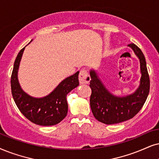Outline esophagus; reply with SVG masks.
I'll use <instances>...</instances> for the list:
<instances>
[{
	"mask_svg": "<svg viewBox=\"0 0 159 159\" xmlns=\"http://www.w3.org/2000/svg\"><path fill=\"white\" fill-rule=\"evenodd\" d=\"M78 79H79V82L81 84H88L89 83L91 78H90V76L88 74V72L86 71V70L83 69L80 72Z\"/></svg>",
	"mask_w": 159,
	"mask_h": 159,
	"instance_id": "34e87169",
	"label": "esophagus"
}]
</instances>
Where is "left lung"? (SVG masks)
<instances>
[{"label":"left lung","instance_id":"1","mask_svg":"<svg viewBox=\"0 0 159 159\" xmlns=\"http://www.w3.org/2000/svg\"><path fill=\"white\" fill-rule=\"evenodd\" d=\"M129 46L139 59L142 73L140 85L134 94L125 97H116L106 89L95 72L90 71V107L95 119L104 124L120 123L133 118L142 109L149 94L150 78L145 58L135 44L130 43Z\"/></svg>","mask_w":159,"mask_h":159}]
</instances>
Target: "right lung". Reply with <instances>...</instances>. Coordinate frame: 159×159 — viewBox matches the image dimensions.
Returning a JSON list of instances; mask_svg holds the SVG:
<instances>
[{"label":"right lung","instance_id":"add662e5","mask_svg":"<svg viewBox=\"0 0 159 159\" xmlns=\"http://www.w3.org/2000/svg\"><path fill=\"white\" fill-rule=\"evenodd\" d=\"M24 49L25 48L17 54L11 76V94L16 105L21 113L33 123L43 126L59 123L67 114V94L79 84V72L62 81L46 97L32 98L22 90L17 79L18 68Z\"/></svg>","mask_w":159,"mask_h":159}]
</instances>
